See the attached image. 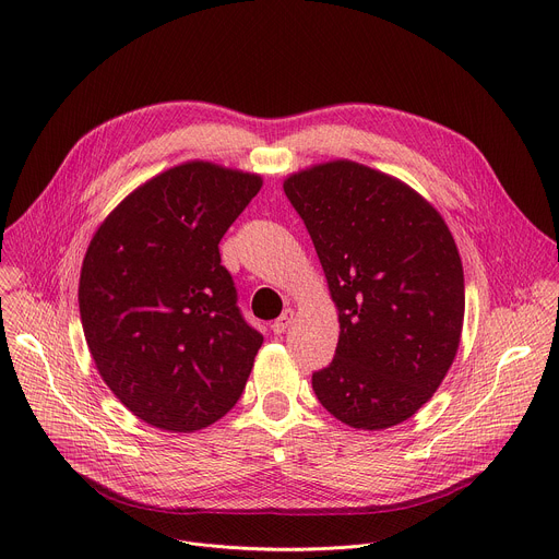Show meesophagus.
Returning a JSON list of instances; mask_svg holds the SVG:
<instances>
[{"label":"esophagus","mask_w":559,"mask_h":559,"mask_svg":"<svg viewBox=\"0 0 559 559\" xmlns=\"http://www.w3.org/2000/svg\"><path fill=\"white\" fill-rule=\"evenodd\" d=\"M292 321H294V310H285L274 323H272V330H274V334H285L287 332V328L292 325Z\"/></svg>","instance_id":"34e87169"}]
</instances>
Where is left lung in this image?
<instances>
[{"label":"left lung","instance_id":"obj_1","mask_svg":"<svg viewBox=\"0 0 559 559\" xmlns=\"http://www.w3.org/2000/svg\"><path fill=\"white\" fill-rule=\"evenodd\" d=\"M338 310V343L312 374L323 408L359 430L411 419L460 347L464 270L439 212L401 180L352 160L283 185Z\"/></svg>","mask_w":559,"mask_h":559}]
</instances>
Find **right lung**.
<instances>
[{"mask_svg": "<svg viewBox=\"0 0 559 559\" xmlns=\"http://www.w3.org/2000/svg\"><path fill=\"white\" fill-rule=\"evenodd\" d=\"M261 176L185 163L151 178L97 227L80 274L95 368L148 426L193 432L240 399L261 332L238 310L218 242Z\"/></svg>", "mask_w": 559, "mask_h": 559, "instance_id": "right-lung-1", "label": "right lung"}]
</instances>
